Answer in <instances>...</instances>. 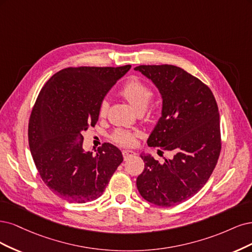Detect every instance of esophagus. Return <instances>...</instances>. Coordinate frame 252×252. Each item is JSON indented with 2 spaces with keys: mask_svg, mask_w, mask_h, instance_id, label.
Segmentation results:
<instances>
[{
  "mask_svg": "<svg viewBox=\"0 0 252 252\" xmlns=\"http://www.w3.org/2000/svg\"><path fill=\"white\" fill-rule=\"evenodd\" d=\"M123 155H124V158H125V159H127L128 157L135 156V155H136V153H135V152H133V151L126 150V151H123Z\"/></svg>",
  "mask_w": 252,
  "mask_h": 252,
  "instance_id": "1",
  "label": "esophagus"
}]
</instances>
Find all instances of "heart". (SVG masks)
<instances>
[{"label": "heart", "mask_w": 252, "mask_h": 252, "mask_svg": "<svg viewBox=\"0 0 252 252\" xmlns=\"http://www.w3.org/2000/svg\"><path fill=\"white\" fill-rule=\"evenodd\" d=\"M119 94L126 98L138 112H142L147 108L148 103L152 99L154 92L152 88L143 80L137 76L129 77L121 87ZM109 102L107 99L101 100L99 104V116L105 117L108 114ZM137 132L128 131L125 128H117L112 134V140L121 147H132L136 141Z\"/></svg>", "instance_id": "b5f03b06"}]
</instances>
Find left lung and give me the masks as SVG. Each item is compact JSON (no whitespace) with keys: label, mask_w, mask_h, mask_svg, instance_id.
Masks as SVG:
<instances>
[{"label":"left lung","mask_w":252,"mask_h":252,"mask_svg":"<svg viewBox=\"0 0 252 252\" xmlns=\"http://www.w3.org/2000/svg\"><path fill=\"white\" fill-rule=\"evenodd\" d=\"M135 70L156 85L163 99L162 116L149 138V147L175 154L163 163L141 155L144 169L137 177L138 191L158 206L181 204L205 185L220 156L216 98L208 86L173 64H141Z\"/></svg>","instance_id":"left-lung-1"}]
</instances>
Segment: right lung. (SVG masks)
<instances>
[{"label": "right lung", "mask_w": 252, "mask_h": 252, "mask_svg": "<svg viewBox=\"0 0 252 252\" xmlns=\"http://www.w3.org/2000/svg\"><path fill=\"white\" fill-rule=\"evenodd\" d=\"M129 68L69 67L40 90L29 119V147L40 178L60 198L96 200L123 162L120 150L111 143H103L95 155L86 153L83 133L95 126L103 97Z\"/></svg>", "instance_id": "1"}]
</instances>
